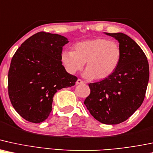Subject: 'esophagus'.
<instances>
[{
  "label": "esophagus",
  "mask_w": 153,
  "mask_h": 153,
  "mask_svg": "<svg viewBox=\"0 0 153 153\" xmlns=\"http://www.w3.org/2000/svg\"><path fill=\"white\" fill-rule=\"evenodd\" d=\"M85 84V82H84V81L79 79H77V81L76 82V85H79V84Z\"/></svg>",
  "instance_id": "1"
}]
</instances>
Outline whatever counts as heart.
<instances>
[{"label":"heart","instance_id":"1","mask_svg":"<svg viewBox=\"0 0 153 153\" xmlns=\"http://www.w3.org/2000/svg\"><path fill=\"white\" fill-rule=\"evenodd\" d=\"M122 57L120 45L114 41L99 37L80 41L74 45L73 51L65 50L61 54L66 71L75 74L83 69L87 62L84 76L105 79L110 76L119 66Z\"/></svg>","mask_w":153,"mask_h":153}]
</instances>
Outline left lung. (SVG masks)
<instances>
[{
	"label": "left lung",
	"instance_id": "8db88e82",
	"mask_svg": "<svg viewBox=\"0 0 153 153\" xmlns=\"http://www.w3.org/2000/svg\"><path fill=\"white\" fill-rule=\"evenodd\" d=\"M118 41L122 50L117 69L108 78L89 84L84 100L90 114L100 123L117 125L125 121L144 100L149 76L146 56L137 43L123 33H105Z\"/></svg>",
	"mask_w": 153,
	"mask_h": 153
}]
</instances>
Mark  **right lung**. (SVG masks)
I'll list each match as a JSON object with an SVG mask.
<instances>
[{"instance_id": "add662e5", "label": "right lung", "mask_w": 153, "mask_h": 153, "mask_svg": "<svg viewBox=\"0 0 153 153\" xmlns=\"http://www.w3.org/2000/svg\"><path fill=\"white\" fill-rule=\"evenodd\" d=\"M68 42L59 34L39 32L25 41L13 56L8 77L9 98L27 121L46 120L56 91L76 82V76L66 71L61 59L63 46Z\"/></svg>"}]
</instances>
